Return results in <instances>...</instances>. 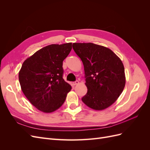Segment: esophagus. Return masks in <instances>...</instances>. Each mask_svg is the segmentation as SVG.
Returning <instances> with one entry per match:
<instances>
[{
  "mask_svg": "<svg viewBox=\"0 0 150 150\" xmlns=\"http://www.w3.org/2000/svg\"><path fill=\"white\" fill-rule=\"evenodd\" d=\"M79 84V81H75V82L72 83V84H73V85H77V84Z\"/></svg>",
  "mask_w": 150,
  "mask_h": 150,
  "instance_id": "obj_1",
  "label": "esophagus"
}]
</instances>
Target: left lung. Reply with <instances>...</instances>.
Segmentation results:
<instances>
[{
  "label": "left lung",
  "instance_id": "8db88e82",
  "mask_svg": "<svg viewBox=\"0 0 150 150\" xmlns=\"http://www.w3.org/2000/svg\"><path fill=\"white\" fill-rule=\"evenodd\" d=\"M82 61L88 92L83 102L94 110H103L114 103L126 83L123 64L110 49L93 43H73Z\"/></svg>",
  "mask_w": 150,
  "mask_h": 150
}]
</instances>
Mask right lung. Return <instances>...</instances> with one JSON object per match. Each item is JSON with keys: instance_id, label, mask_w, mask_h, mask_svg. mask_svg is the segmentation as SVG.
Instances as JSON below:
<instances>
[{"instance_id": "add662e5", "label": "right lung", "mask_w": 150, "mask_h": 150, "mask_svg": "<svg viewBox=\"0 0 150 150\" xmlns=\"http://www.w3.org/2000/svg\"><path fill=\"white\" fill-rule=\"evenodd\" d=\"M71 49V42L49 45L22 64L19 72L21 89L39 111L52 112L64 103L71 86L62 78V62Z\"/></svg>"}]
</instances>
